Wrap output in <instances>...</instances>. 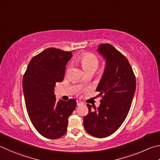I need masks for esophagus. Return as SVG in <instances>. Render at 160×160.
I'll use <instances>...</instances> for the list:
<instances>
[{"label":"esophagus","instance_id":"obj_1","mask_svg":"<svg viewBox=\"0 0 160 160\" xmlns=\"http://www.w3.org/2000/svg\"><path fill=\"white\" fill-rule=\"evenodd\" d=\"M83 104V103L82 101H80V100H77V106H80V105H82Z\"/></svg>","mask_w":160,"mask_h":160}]
</instances>
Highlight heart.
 <instances>
[{"instance_id":"b5f03b06","label":"heart","mask_w":160,"mask_h":160,"mask_svg":"<svg viewBox=\"0 0 160 160\" xmlns=\"http://www.w3.org/2000/svg\"><path fill=\"white\" fill-rule=\"evenodd\" d=\"M80 62L85 72L89 70L96 71L99 65V60L96 55L90 52H85L81 55Z\"/></svg>"}]
</instances>
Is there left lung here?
Returning <instances> with one entry per match:
<instances>
[{"mask_svg": "<svg viewBox=\"0 0 160 160\" xmlns=\"http://www.w3.org/2000/svg\"><path fill=\"white\" fill-rule=\"evenodd\" d=\"M98 52L105 60V67L96 91L102 97L93 110L87 104L88 114L83 126L90 135L105 138L121 127L129 112L136 91V77L127 58L109 43L99 45Z\"/></svg>", "mask_w": 160, "mask_h": 160, "instance_id": "1", "label": "left lung"}]
</instances>
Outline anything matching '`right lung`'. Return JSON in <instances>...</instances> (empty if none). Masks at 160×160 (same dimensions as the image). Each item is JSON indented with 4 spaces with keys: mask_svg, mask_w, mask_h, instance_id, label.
I'll use <instances>...</instances> for the list:
<instances>
[{
    "mask_svg": "<svg viewBox=\"0 0 160 160\" xmlns=\"http://www.w3.org/2000/svg\"><path fill=\"white\" fill-rule=\"evenodd\" d=\"M72 52L50 48L29 62L22 81L27 110L36 131L56 139L67 131L68 118L77 106L74 99L56 101V83L62 82Z\"/></svg>",
    "mask_w": 160,
    "mask_h": 160,
    "instance_id": "1",
    "label": "right lung"
}]
</instances>
